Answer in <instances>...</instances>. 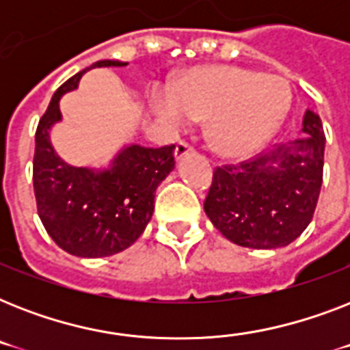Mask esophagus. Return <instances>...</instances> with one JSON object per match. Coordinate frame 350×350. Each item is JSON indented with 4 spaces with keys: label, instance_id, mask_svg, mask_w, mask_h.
I'll list each match as a JSON object with an SVG mask.
<instances>
[{
    "label": "esophagus",
    "instance_id": "1",
    "mask_svg": "<svg viewBox=\"0 0 350 350\" xmlns=\"http://www.w3.org/2000/svg\"><path fill=\"white\" fill-rule=\"evenodd\" d=\"M191 152H192L191 145H189V143H185V142H180L178 145H176V150H174L176 161H181V159L185 158L187 154H191Z\"/></svg>",
    "mask_w": 350,
    "mask_h": 350
}]
</instances>
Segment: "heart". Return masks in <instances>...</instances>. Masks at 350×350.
Returning a JSON list of instances; mask_svg holds the SVG:
<instances>
[{
    "mask_svg": "<svg viewBox=\"0 0 350 350\" xmlns=\"http://www.w3.org/2000/svg\"><path fill=\"white\" fill-rule=\"evenodd\" d=\"M154 111L174 129L205 121L211 147L224 156H245L269 142L287 118L293 92L287 79L250 68L198 67L176 79L172 94L156 92Z\"/></svg>",
    "mask_w": 350,
    "mask_h": 350,
    "instance_id": "obj_1",
    "label": "heart"
}]
</instances>
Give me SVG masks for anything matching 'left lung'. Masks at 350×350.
Listing matches in <instances>:
<instances>
[{
    "label": "left lung",
    "mask_w": 350,
    "mask_h": 350,
    "mask_svg": "<svg viewBox=\"0 0 350 350\" xmlns=\"http://www.w3.org/2000/svg\"><path fill=\"white\" fill-rule=\"evenodd\" d=\"M301 136L274 150L219 167L205 200V214L232 243L278 249L309 227L321 180L325 134L320 116L307 109Z\"/></svg>",
    "instance_id": "obj_1"
}]
</instances>
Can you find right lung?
I'll return each mask as SVG.
<instances>
[{
	"instance_id": "obj_1",
	"label": "right lung",
	"mask_w": 350,
	"mask_h": 350,
	"mask_svg": "<svg viewBox=\"0 0 350 350\" xmlns=\"http://www.w3.org/2000/svg\"><path fill=\"white\" fill-rule=\"evenodd\" d=\"M101 59L74 74L54 92L36 131L34 194L38 214L57 247L78 258H105L131 247L154 213L159 183L174 170V145L125 143L105 167H78L56 152L52 126L63 120L59 100L78 89L92 68L125 67Z\"/></svg>"
}]
</instances>
